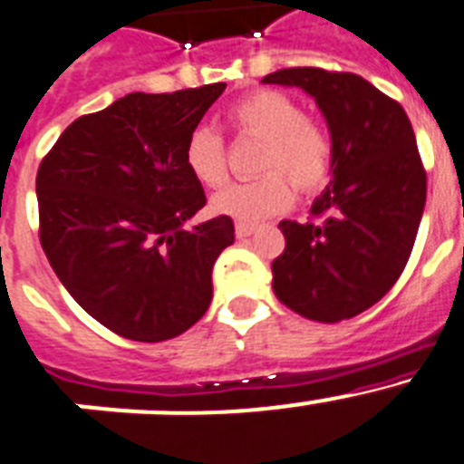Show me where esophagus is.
I'll use <instances>...</instances> for the list:
<instances>
[{
    "label": "esophagus",
    "instance_id": "34e87169",
    "mask_svg": "<svg viewBox=\"0 0 464 464\" xmlns=\"http://www.w3.org/2000/svg\"><path fill=\"white\" fill-rule=\"evenodd\" d=\"M254 224H249V222H237L236 224V236L237 237H249L254 233Z\"/></svg>",
    "mask_w": 464,
    "mask_h": 464
}]
</instances>
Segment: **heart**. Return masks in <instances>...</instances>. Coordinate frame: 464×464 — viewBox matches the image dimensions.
I'll use <instances>...</instances> for the list:
<instances>
[{"instance_id": "b5f03b06", "label": "heart", "mask_w": 464, "mask_h": 464, "mask_svg": "<svg viewBox=\"0 0 464 464\" xmlns=\"http://www.w3.org/2000/svg\"><path fill=\"white\" fill-rule=\"evenodd\" d=\"M228 122L242 139L261 140L254 169L263 175L212 196V210L219 215L256 222L291 206V185L300 194H314L331 180L335 161L331 133L286 94L273 90L247 94L231 106ZM185 164L203 187H222L228 178L222 136L208 127L194 129L185 145Z\"/></svg>"}]
</instances>
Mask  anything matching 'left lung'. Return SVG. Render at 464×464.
I'll use <instances>...</instances> for the list:
<instances>
[{
  "mask_svg": "<svg viewBox=\"0 0 464 464\" xmlns=\"http://www.w3.org/2000/svg\"><path fill=\"white\" fill-rule=\"evenodd\" d=\"M261 82L314 97L335 150L310 222H279L286 247L273 261L275 295L304 319H352L391 291L414 247L428 191L414 129L398 102L356 73L298 66Z\"/></svg>",
  "mask_w": 464,
  "mask_h": 464,
  "instance_id": "1",
  "label": "left lung"
}]
</instances>
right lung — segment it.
Returning a JSON list of instances; mask_svg holds the SVG:
<instances>
[{"instance_id":"right-lung-1","label":"right lung","mask_w":464,"mask_h":464,"mask_svg":"<svg viewBox=\"0 0 464 464\" xmlns=\"http://www.w3.org/2000/svg\"><path fill=\"white\" fill-rule=\"evenodd\" d=\"M224 87L131 92L71 122L39 166L50 266L87 314L127 340H170L210 307L212 266L236 228L227 215L185 228L206 206L185 145Z\"/></svg>"}]
</instances>
